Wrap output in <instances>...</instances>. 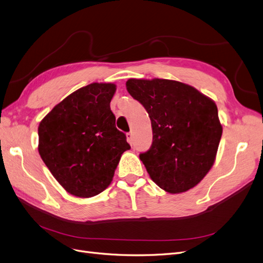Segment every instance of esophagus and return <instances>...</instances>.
Segmentation results:
<instances>
[{"label":"esophagus","mask_w":263,"mask_h":263,"mask_svg":"<svg viewBox=\"0 0 263 263\" xmlns=\"http://www.w3.org/2000/svg\"><path fill=\"white\" fill-rule=\"evenodd\" d=\"M126 140H128V143H129L130 145H132V144H133V135H132V133H131V132L126 133Z\"/></svg>","instance_id":"34e87169"}]
</instances>
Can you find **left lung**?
Wrapping results in <instances>:
<instances>
[{"label": "left lung", "mask_w": 263, "mask_h": 263, "mask_svg": "<svg viewBox=\"0 0 263 263\" xmlns=\"http://www.w3.org/2000/svg\"><path fill=\"white\" fill-rule=\"evenodd\" d=\"M125 85L152 121V146L140 154L151 179L172 194L197 185L215 162L221 140L216 103L179 81L129 79Z\"/></svg>", "instance_id": "obj_1"}]
</instances>
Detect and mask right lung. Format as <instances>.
Segmentation results:
<instances>
[{"label":"right lung","mask_w":263,"mask_h":263,"mask_svg":"<svg viewBox=\"0 0 263 263\" xmlns=\"http://www.w3.org/2000/svg\"><path fill=\"white\" fill-rule=\"evenodd\" d=\"M112 83H91L68 95L39 124V154L71 195L93 197L108 187L123 152L125 134L116 128Z\"/></svg>","instance_id":"add662e5"}]
</instances>
